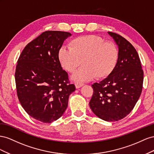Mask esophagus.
Masks as SVG:
<instances>
[{
  "instance_id": "1",
  "label": "esophagus",
  "mask_w": 154,
  "mask_h": 154,
  "mask_svg": "<svg viewBox=\"0 0 154 154\" xmlns=\"http://www.w3.org/2000/svg\"><path fill=\"white\" fill-rule=\"evenodd\" d=\"M75 85L76 88H79L80 87H81V86H82L83 85H84V83L79 82H77L75 83Z\"/></svg>"
}]
</instances>
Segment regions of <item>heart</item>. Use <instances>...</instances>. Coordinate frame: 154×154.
<instances>
[{"mask_svg": "<svg viewBox=\"0 0 154 154\" xmlns=\"http://www.w3.org/2000/svg\"><path fill=\"white\" fill-rule=\"evenodd\" d=\"M58 56L62 66L69 73L81 64L82 66L72 77L77 81H86L107 77L117 64L119 50L114 42L90 35L73 39L69 48L61 47Z\"/></svg>", "mask_w": 154, "mask_h": 154, "instance_id": "b5f03b06", "label": "heart"}]
</instances>
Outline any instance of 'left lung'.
<instances>
[{
    "mask_svg": "<svg viewBox=\"0 0 154 154\" xmlns=\"http://www.w3.org/2000/svg\"><path fill=\"white\" fill-rule=\"evenodd\" d=\"M119 48V58L113 72L91 86L94 94L90 107L106 121H117L131 112L141 94L143 70L139 55L131 44L116 33L108 32Z\"/></svg>",
    "mask_w": 154,
    "mask_h": 154,
    "instance_id": "1",
    "label": "left lung"
}]
</instances>
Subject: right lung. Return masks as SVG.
Instances as JSON below:
<instances>
[{
    "label": "right lung",
    "instance_id": "obj_1",
    "mask_svg": "<svg viewBox=\"0 0 154 154\" xmlns=\"http://www.w3.org/2000/svg\"><path fill=\"white\" fill-rule=\"evenodd\" d=\"M72 34L46 31L28 43L20 55L15 78L19 102L29 116L50 123L63 115L75 90L63 69L58 52Z\"/></svg>",
    "mask_w": 154,
    "mask_h": 154
}]
</instances>
